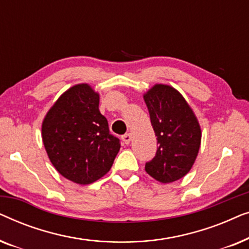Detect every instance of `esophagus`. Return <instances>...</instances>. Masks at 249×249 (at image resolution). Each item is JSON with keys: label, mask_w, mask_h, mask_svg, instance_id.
<instances>
[{"label": "esophagus", "mask_w": 249, "mask_h": 249, "mask_svg": "<svg viewBox=\"0 0 249 249\" xmlns=\"http://www.w3.org/2000/svg\"><path fill=\"white\" fill-rule=\"evenodd\" d=\"M122 141H124V144H129L131 141V135L130 134H124V136H122Z\"/></svg>", "instance_id": "obj_1"}]
</instances>
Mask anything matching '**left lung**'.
I'll use <instances>...</instances> for the list:
<instances>
[{"instance_id": "left-lung-1", "label": "left lung", "mask_w": 249, "mask_h": 249, "mask_svg": "<svg viewBox=\"0 0 249 249\" xmlns=\"http://www.w3.org/2000/svg\"><path fill=\"white\" fill-rule=\"evenodd\" d=\"M144 101L159 144L155 156L145 164L146 172L162 183L181 179L198 154V120L182 95L169 85H154L144 94Z\"/></svg>"}]
</instances>
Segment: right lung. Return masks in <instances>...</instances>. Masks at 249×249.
Listing matches in <instances>:
<instances>
[{
  "instance_id": "1",
  "label": "right lung",
  "mask_w": 249,
  "mask_h": 249,
  "mask_svg": "<svg viewBox=\"0 0 249 249\" xmlns=\"http://www.w3.org/2000/svg\"><path fill=\"white\" fill-rule=\"evenodd\" d=\"M98 104L100 95L89 85H74L43 120L42 138L50 161L61 176L79 185L107 175L120 149Z\"/></svg>"
}]
</instances>
